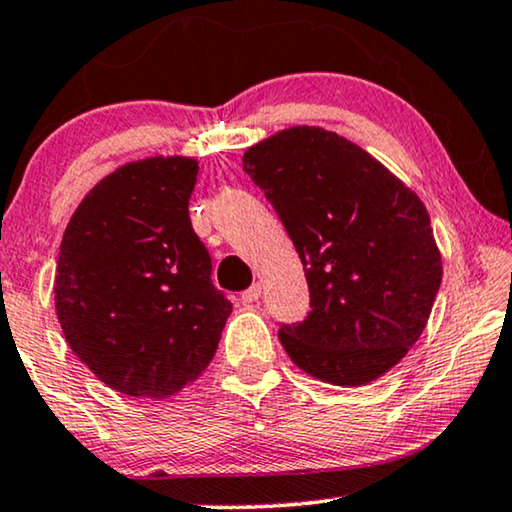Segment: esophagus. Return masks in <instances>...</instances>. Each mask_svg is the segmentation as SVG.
<instances>
[{
  "mask_svg": "<svg viewBox=\"0 0 512 512\" xmlns=\"http://www.w3.org/2000/svg\"><path fill=\"white\" fill-rule=\"evenodd\" d=\"M242 303H256L261 298V284H251L247 291H242Z\"/></svg>",
  "mask_w": 512,
  "mask_h": 512,
  "instance_id": "1",
  "label": "esophagus"
}]
</instances>
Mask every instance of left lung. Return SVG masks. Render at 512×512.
Masks as SVG:
<instances>
[{"label":"left lung","mask_w":512,"mask_h":512,"mask_svg":"<svg viewBox=\"0 0 512 512\" xmlns=\"http://www.w3.org/2000/svg\"><path fill=\"white\" fill-rule=\"evenodd\" d=\"M242 167L310 286V314L279 328L286 354L338 387L377 380L419 340L443 279L422 200L361 146L310 125L251 146Z\"/></svg>","instance_id":"8db88e82"}]
</instances>
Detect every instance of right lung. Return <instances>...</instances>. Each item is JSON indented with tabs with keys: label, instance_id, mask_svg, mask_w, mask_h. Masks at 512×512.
Here are the masks:
<instances>
[{
	"label": "right lung",
	"instance_id": "obj_1",
	"mask_svg": "<svg viewBox=\"0 0 512 512\" xmlns=\"http://www.w3.org/2000/svg\"><path fill=\"white\" fill-rule=\"evenodd\" d=\"M198 160L146 158L104 177L67 223L55 312L72 352L107 387L165 398L198 380L230 300L188 216Z\"/></svg>",
	"mask_w": 512,
	"mask_h": 512
}]
</instances>
